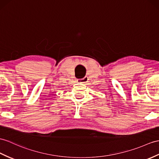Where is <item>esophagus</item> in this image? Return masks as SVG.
Wrapping results in <instances>:
<instances>
[{
    "mask_svg": "<svg viewBox=\"0 0 159 159\" xmlns=\"http://www.w3.org/2000/svg\"><path fill=\"white\" fill-rule=\"evenodd\" d=\"M88 77L87 76H85L84 78L82 79H79L78 80H77V82H78V83H80V84H86L88 82Z\"/></svg>",
    "mask_w": 159,
    "mask_h": 159,
    "instance_id": "esophagus-1",
    "label": "esophagus"
}]
</instances>
